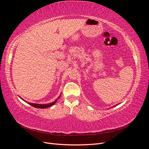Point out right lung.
Returning <instances> with one entry per match:
<instances>
[{
    "label": "right lung",
    "instance_id": "1",
    "mask_svg": "<svg viewBox=\"0 0 149 149\" xmlns=\"http://www.w3.org/2000/svg\"><path fill=\"white\" fill-rule=\"evenodd\" d=\"M58 97V98H59ZM21 98V97H20ZM22 99V98H21ZM22 100H23V99H22ZM57 101V100H56L55 101L51 102V103H49V104H35V103H30V102H27L28 104H29L30 105H31V106H33L34 107H37V108H42V109H44V108H47L49 107H51L53 105H54L55 104V102Z\"/></svg>",
    "mask_w": 149,
    "mask_h": 149
}]
</instances>
